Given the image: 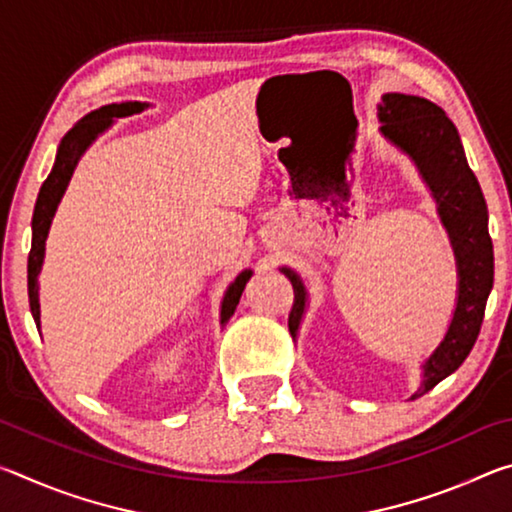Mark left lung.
<instances>
[{
    "instance_id": "obj_1",
    "label": "left lung",
    "mask_w": 512,
    "mask_h": 512,
    "mask_svg": "<svg viewBox=\"0 0 512 512\" xmlns=\"http://www.w3.org/2000/svg\"><path fill=\"white\" fill-rule=\"evenodd\" d=\"M379 121L381 135L409 155L436 198L458 268L454 318L445 339L424 361L422 386L411 395L415 400L458 370L474 348L495 280V255L488 232V207L479 180L467 164L461 137L445 110L413 94L388 92L379 103ZM280 271L293 284L289 332L296 339L307 307V289L291 268L282 266Z\"/></svg>"
}]
</instances>
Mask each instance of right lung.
<instances>
[{
    "instance_id": "1",
    "label": "right lung",
    "mask_w": 512,
    "mask_h": 512,
    "mask_svg": "<svg viewBox=\"0 0 512 512\" xmlns=\"http://www.w3.org/2000/svg\"><path fill=\"white\" fill-rule=\"evenodd\" d=\"M144 108H149V103H142V101L110 103V106H103L99 110H92L90 115H85L79 124H76L72 131H69L63 140H60L54 169H51L47 180L40 187L36 210H33V221H31L33 237H31V253H29V266H27L29 305H31L33 320H36L38 327H40L38 275L42 268V259H45V241L49 235L51 219H54V214H56V207L69 185V178H72V173L76 169V164H79L81 155L88 151V146L97 140L103 131H106V128L112 124V119L135 115V112H142ZM250 275H253V271H241L235 277V282L228 287V291H225L223 302H221V325L228 323L230 316L235 314L239 298H241V293H244V287L250 280Z\"/></svg>"
}]
</instances>
